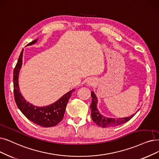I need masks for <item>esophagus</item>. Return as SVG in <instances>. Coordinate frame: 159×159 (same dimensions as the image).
I'll return each mask as SVG.
<instances>
[{"instance_id":"esophagus-1","label":"esophagus","mask_w":159,"mask_h":159,"mask_svg":"<svg viewBox=\"0 0 159 159\" xmlns=\"http://www.w3.org/2000/svg\"><path fill=\"white\" fill-rule=\"evenodd\" d=\"M94 84H95L94 81L92 79L89 80L88 81H87V85H89V86H93V85H94Z\"/></svg>"}]
</instances>
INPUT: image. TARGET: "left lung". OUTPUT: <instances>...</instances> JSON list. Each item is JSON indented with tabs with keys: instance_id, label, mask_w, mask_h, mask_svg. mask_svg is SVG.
I'll list each match as a JSON object with an SVG mask.
<instances>
[{
	"instance_id": "1",
	"label": "left lung",
	"mask_w": 159,
	"mask_h": 159,
	"mask_svg": "<svg viewBox=\"0 0 159 159\" xmlns=\"http://www.w3.org/2000/svg\"><path fill=\"white\" fill-rule=\"evenodd\" d=\"M91 97H92V102L91 104V118L93 121L96 123L97 125L101 127H112V126H116L120 125H122L126 122H127L130 119H132L134 116L135 114L123 118H111V117H107L99 112L97 108V104H98V99L93 91L91 92Z\"/></svg>"
}]
</instances>
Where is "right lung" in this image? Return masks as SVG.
<instances>
[{"mask_svg": "<svg viewBox=\"0 0 159 159\" xmlns=\"http://www.w3.org/2000/svg\"><path fill=\"white\" fill-rule=\"evenodd\" d=\"M38 39L28 43L27 46L34 44ZM23 49L21 51L14 70L13 82L14 93L16 103L23 115L32 122L41 126L42 127H51L57 125L61 121L66 110L68 101L71 97L72 92L75 89L71 90L63 95L55 102L46 106H36L29 103L24 98L19 87L18 79L19 74L22 66Z\"/></svg>", "mask_w": 159, "mask_h": 159, "instance_id": "obj_1", "label": "right lung"}]
</instances>
